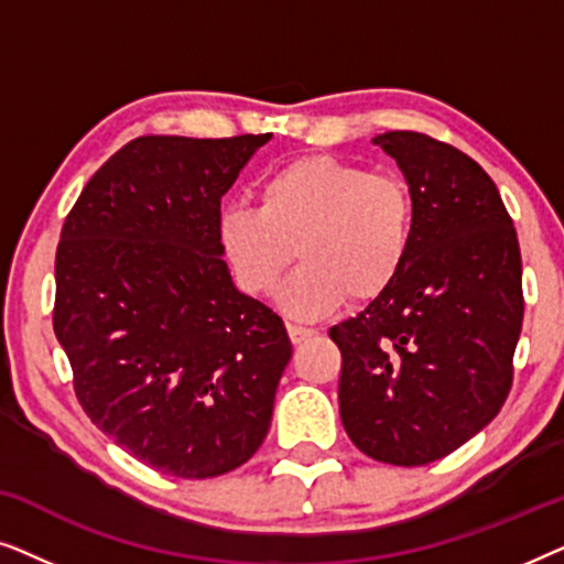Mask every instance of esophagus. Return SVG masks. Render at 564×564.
<instances>
[{"label": "esophagus", "instance_id": "obj_1", "mask_svg": "<svg viewBox=\"0 0 564 564\" xmlns=\"http://www.w3.org/2000/svg\"><path fill=\"white\" fill-rule=\"evenodd\" d=\"M288 330H290V341L292 344H303V341H307V338H311L315 330L313 328H305V326H295V323H290L288 326Z\"/></svg>", "mask_w": 564, "mask_h": 564}]
</instances>
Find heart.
<instances>
[{
    "label": "heart",
    "instance_id": "heart-1",
    "mask_svg": "<svg viewBox=\"0 0 564 564\" xmlns=\"http://www.w3.org/2000/svg\"><path fill=\"white\" fill-rule=\"evenodd\" d=\"M220 241L249 295H272L292 261H303L282 292L295 318L384 295L403 272L413 241V199L400 176L375 174L336 156H305L261 182L257 207L220 215Z\"/></svg>",
    "mask_w": 564,
    "mask_h": 564
}]
</instances>
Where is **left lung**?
Listing matches in <instances>:
<instances>
[{"instance_id": "left-lung-1", "label": "left lung", "mask_w": 564, "mask_h": 564, "mask_svg": "<svg viewBox=\"0 0 564 564\" xmlns=\"http://www.w3.org/2000/svg\"><path fill=\"white\" fill-rule=\"evenodd\" d=\"M375 143L411 187L413 241L392 288L328 330L341 351L338 411L367 457L421 467L488 426L511 392L521 251L498 187L467 153L415 130Z\"/></svg>"}]
</instances>
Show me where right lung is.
<instances>
[{"instance_id":"1","label":"right lung","mask_w":564,"mask_h":564,"mask_svg":"<svg viewBox=\"0 0 564 564\" xmlns=\"http://www.w3.org/2000/svg\"><path fill=\"white\" fill-rule=\"evenodd\" d=\"M269 138H135L61 228L53 330L76 400L115 444L184 480L257 454L292 357L280 315L220 259V199Z\"/></svg>"}]
</instances>
